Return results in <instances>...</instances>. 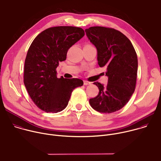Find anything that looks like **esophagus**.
<instances>
[{"mask_svg":"<svg viewBox=\"0 0 161 161\" xmlns=\"http://www.w3.org/2000/svg\"><path fill=\"white\" fill-rule=\"evenodd\" d=\"M83 84L85 85H91V82L89 81H86V80H84L83 81Z\"/></svg>","mask_w":161,"mask_h":161,"instance_id":"1","label":"esophagus"}]
</instances>
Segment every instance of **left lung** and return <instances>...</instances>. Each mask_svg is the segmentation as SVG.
<instances>
[{
	"label": "left lung",
	"mask_w": 161,
	"mask_h": 161,
	"mask_svg": "<svg viewBox=\"0 0 161 161\" xmlns=\"http://www.w3.org/2000/svg\"><path fill=\"white\" fill-rule=\"evenodd\" d=\"M85 32L97 51L100 67H105L106 86L94 82L99 93L89 99L91 106L101 113L110 114L121 109L135 89L137 73V56L130 40L115 29L91 27Z\"/></svg>",
	"instance_id": "obj_1"
}]
</instances>
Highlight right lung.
<instances>
[{
	"label": "right lung",
	"mask_w": 161,
	"mask_h": 161,
	"mask_svg": "<svg viewBox=\"0 0 161 161\" xmlns=\"http://www.w3.org/2000/svg\"><path fill=\"white\" fill-rule=\"evenodd\" d=\"M84 35L81 27H52L31 43L25 60L24 83L34 103L42 110H63L73 90L83 85L78 78H58L56 69L60 62L66 60L69 49Z\"/></svg>",
	"instance_id": "add662e5"
}]
</instances>
